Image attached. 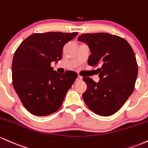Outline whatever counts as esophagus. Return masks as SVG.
Segmentation results:
<instances>
[{
    "mask_svg": "<svg viewBox=\"0 0 148 148\" xmlns=\"http://www.w3.org/2000/svg\"><path fill=\"white\" fill-rule=\"evenodd\" d=\"M82 79V77H81V76L78 75L77 76V79H76V81H77V82H78V81H81Z\"/></svg>",
    "mask_w": 148,
    "mask_h": 148,
    "instance_id": "esophagus-1",
    "label": "esophagus"
}]
</instances>
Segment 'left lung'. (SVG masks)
Returning <instances> with one entry per match:
<instances>
[{
  "instance_id": "8db88e82",
  "label": "left lung",
  "mask_w": 148,
  "mask_h": 148,
  "mask_svg": "<svg viewBox=\"0 0 148 148\" xmlns=\"http://www.w3.org/2000/svg\"><path fill=\"white\" fill-rule=\"evenodd\" d=\"M89 46L88 64L100 68L96 71L100 80L84 77L87 85L82 94L86 105L94 113L110 116L117 112L134 92L138 65L130 45L124 38L106 33L84 34L77 38Z\"/></svg>"
}]
</instances>
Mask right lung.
Wrapping results in <instances>:
<instances>
[{
  "instance_id": "right-lung-1",
  "label": "right lung",
  "mask_w": 148,
  "mask_h": 148,
  "mask_svg": "<svg viewBox=\"0 0 148 148\" xmlns=\"http://www.w3.org/2000/svg\"><path fill=\"white\" fill-rule=\"evenodd\" d=\"M77 33L34 34L16 49L12 64V84L22 104L31 114H51L60 108L77 74H59L51 63L61 60L63 48Z\"/></svg>"
}]
</instances>
